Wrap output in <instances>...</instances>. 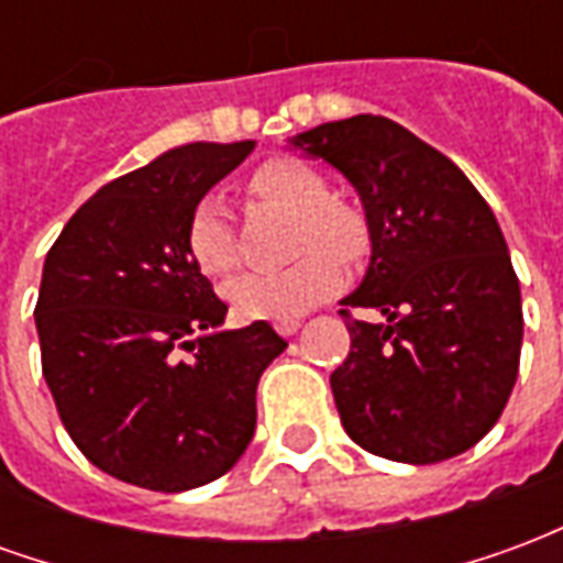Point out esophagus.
<instances>
[{
    "mask_svg": "<svg viewBox=\"0 0 563 563\" xmlns=\"http://www.w3.org/2000/svg\"><path fill=\"white\" fill-rule=\"evenodd\" d=\"M274 329H277V334H283V338H292L295 331L301 329V319H280V322H274Z\"/></svg>",
    "mask_w": 563,
    "mask_h": 563,
    "instance_id": "esophagus-1",
    "label": "esophagus"
}]
</instances>
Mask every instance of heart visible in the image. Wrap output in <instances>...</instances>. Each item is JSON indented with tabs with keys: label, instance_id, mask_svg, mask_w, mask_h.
Masks as SVG:
<instances>
[{
	"label": "heart",
	"instance_id": "obj_1",
	"mask_svg": "<svg viewBox=\"0 0 563 563\" xmlns=\"http://www.w3.org/2000/svg\"><path fill=\"white\" fill-rule=\"evenodd\" d=\"M253 192L262 201L295 213L292 265L280 271L241 274L225 286L234 317L295 319L338 292L343 265H358L371 250L365 213L331 198L329 180L298 159H271L253 174ZM186 253L205 277H225L238 265V246L229 213L217 196L198 198L186 220Z\"/></svg>",
	"mask_w": 563,
	"mask_h": 563
}]
</instances>
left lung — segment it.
Instances as JSON below:
<instances>
[{"instance_id": "obj_1", "label": "left lung", "mask_w": 563, "mask_h": 563, "mask_svg": "<svg viewBox=\"0 0 563 563\" xmlns=\"http://www.w3.org/2000/svg\"><path fill=\"white\" fill-rule=\"evenodd\" d=\"M355 186L371 265L341 317L350 355L331 391L374 455L434 464L479 443L519 377L521 292L495 213L459 165L389 117L358 114L289 139ZM371 306L386 323L349 317Z\"/></svg>"}]
</instances>
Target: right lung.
<instances>
[{
  "instance_id": "1",
  "label": "right lung",
  "mask_w": 563,
  "mask_h": 563,
  "mask_svg": "<svg viewBox=\"0 0 563 563\" xmlns=\"http://www.w3.org/2000/svg\"><path fill=\"white\" fill-rule=\"evenodd\" d=\"M253 141L184 144L102 186L44 258L35 329L56 413L117 479L186 492L232 471L256 431L262 371L286 350L229 307L186 253L198 198Z\"/></svg>"
}]
</instances>
